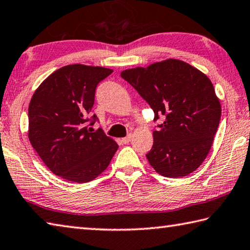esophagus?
Instances as JSON below:
<instances>
[{
  "instance_id": "34e87169",
  "label": "esophagus",
  "mask_w": 250,
  "mask_h": 250,
  "mask_svg": "<svg viewBox=\"0 0 250 250\" xmlns=\"http://www.w3.org/2000/svg\"><path fill=\"white\" fill-rule=\"evenodd\" d=\"M131 139H132V134L130 133V134L126 135L125 138L122 139V140H121V142H122V143H125V144H128V143L130 142V141H131Z\"/></svg>"
}]
</instances>
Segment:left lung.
<instances>
[{
    "instance_id": "obj_1",
    "label": "left lung",
    "mask_w": 250,
    "mask_h": 250,
    "mask_svg": "<svg viewBox=\"0 0 250 250\" xmlns=\"http://www.w3.org/2000/svg\"><path fill=\"white\" fill-rule=\"evenodd\" d=\"M153 109V131L146 158L154 169L169 178L196 170L210 152L221 119V104L206 74L184 61L168 59L147 67L121 72Z\"/></svg>"
}]
</instances>
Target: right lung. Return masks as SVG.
<instances>
[{"label":"right lung","mask_w":250,"mask_h":250,"mask_svg":"<svg viewBox=\"0 0 250 250\" xmlns=\"http://www.w3.org/2000/svg\"><path fill=\"white\" fill-rule=\"evenodd\" d=\"M112 73L102 66L72 64L54 71L36 89L28 108V138L54 175L87 183L105 170L118 144L93 125L92 110L99 82Z\"/></svg>","instance_id":"right-lung-1"}]
</instances>
